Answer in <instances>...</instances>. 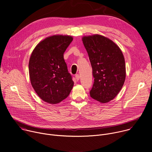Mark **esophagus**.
<instances>
[{
  "mask_svg": "<svg viewBox=\"0 0 152 152\" xmlns=\"http://www.w3.org/2000/svg\"><path fill=\"white\" fill-rule=\"evenodd\" d=\"M75 79H76V80H77H77H79V79H80V76H79L78 74L76 75H75Z\"/></svg>",
  "mask_w": 152,
  "mask_h": 152,
  "instance_id": "1",
  "label": "esophagus"
}]
</instances>
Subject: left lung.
Returning a JSON list of instances; mask_svg holds the SVG:
<instances>
[{"label": "left lung", "instance_id": "left-lung-1", "mask_svg": "<svg viewBox=\"0 0 152 152\" xmlns=\"http://www.w3.org/2000/svg\"><path fill=\"white\" fill-rule=\"evenodd\" d=\"M82 39L94 77L90 95L100 103H107L116 96L125 80L122 50L112 40L100 34L83 36Z\"/></svg>", "mask_w": 152, "mask_h": 152}]
</instances>
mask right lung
Listing matches in <instances>:
<instances>
[{"mask_svg":"<svg viewBox=\"0 0 152 152\" xmlns=\"http://www.w3.org/2000/svg\"><path fill=\"white\" fill-rule=\"evenodd\" d=\"M73 39L68 35L49 36L40 41L31 53L28 63L30 82L46 103H60L73 88L74 82L63 56Z\"/></svg>","mask_w":152,"mask_h":152,"instance_id":"1","label":"right lung"}]
</instances>
